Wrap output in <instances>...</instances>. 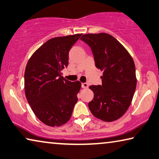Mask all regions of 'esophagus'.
Listing matches in <instances>:
<instances>
[{"label": "esophagus", "mask_w": 159, "mask_h": 159, "mask_svg": "<svg viewBox=\"0 0 159 159\" xmlns=\"http://www.w3.org/2000/svg\"><path fill=\"white\" fill-rule=\"evenodd\" d=\"M81 87L83 89H88V87H89V84H86V83H83L81 84Z\"/></svg>", "instance_id": "obj_1"}]
</instances>
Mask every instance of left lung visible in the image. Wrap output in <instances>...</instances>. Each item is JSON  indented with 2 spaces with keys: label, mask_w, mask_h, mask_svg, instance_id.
I'll return each instance as SVG.
<instances>
[{
  "label": "left lung",
  "mask_w": 159,
  "mask_h": 159,
  "mask_svg": "<svg viewBox=\"0 0 159 159\" xmlns=\"http://www.w3.org/2000/svg\"><path fill=\"white\" fill-rule=\"evenodd\" d=\"M80 39L90 47L95 66L103 71L102 85L89 87L94 93L89 103L90 112L105 122L117 120L127 112L137 86L132 57L109 34H86Z\"/></svg>",
  "instance_id": "obj_1"
}]
</instances>
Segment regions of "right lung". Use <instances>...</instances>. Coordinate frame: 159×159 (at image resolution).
Wrapping results in <instances>:
<instances>
[{
    "label": "right lung",
    "mask_w": 159,
    "mask_h": 159,
    "mask_svg": "<svg viewBox=\"0 0 159 159\" xmlns=\"http://www.w3.org/2000/svg\"><path fill=\"white\" fill-rule=\"evenodd\" d=\"M82 34L50 39L34 52L25 71L27 102L38 119L50 127H59L70 120L80 82L69 81L61 70L69 64V52Z\"/></svg>",
    "instance_id": "obj_1"
}]
</instances>
